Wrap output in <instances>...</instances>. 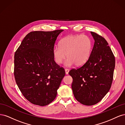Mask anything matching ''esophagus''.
Listing matches in <instances>:
<instances>
[{
    "mask_svg": "<svg viewBox=\"0 0 125 125\" xmlns=\"http://www.w3.org/2000/svg\"><path fill=\"white\" fill-rule=\"evenodd\" d=\"M69 71V69H65V73H66V74H68Z\"/></svg>",
    "mask_w": 125,
    "mask_h": 125,
    "instance_id": "34e87169",
    "label": "esophagus"
}]
</instances>
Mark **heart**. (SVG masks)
<instances>
[{"instance_id": "1", "label": "heart", "mask_w": 125, "mask_h": 125, "mask_svg": "<svg viewBox=\"0 0 125 125\" xmlns=\"http://www.w3.org/2000/svg\"><path fill=\"white\" fill-rule=\"evenodd\" d=\"M92 47V41L87 35H68L60 41L59 46L54 47L52 54L55 62L58 65L65 59L67 55L66 66L73 64L80 66L88 61Z\"/></svg>"}]
</instances>
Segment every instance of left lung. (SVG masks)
<instances>
[{
	"mask_svg": "<svg viewBox=\"0 0 125 125\" xmlns=\"http://www.w3.org/2000/svg\"><path fill=\"white\" fill-rule=\"evenodd\" d=\"M94 44L89 59L83 65L69 73L73 79L71 88L80 103L96 104L110 89L115 66V59L107 41L97 33L91 32Z\"/></svg>",
	"mask_w": 125,
	"mask_h": 125,
	"instance_id": "1",
	"label": "left lung"
}]
</instances>
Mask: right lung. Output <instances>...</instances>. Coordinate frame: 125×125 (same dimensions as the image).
Instances as JSON below:
<instances>
[{
	"label": "right lung",
	"mask_w": 125,
	"mask_h": 125,
	"mask_svg": "<svg viewBox=\"0 0 125 125\" xmlns=\"http://www.w3.org/2000/svg\"><path fill=\"white\" fill-rule=\"evenodd\" d=\"M63 31L31 32L15 52V80L23 95L33 104L46 106L53 101L65 75L52 54L57 37Z\"/></svg>",
	"instance_id": "add662e5"
}]
</instances>
